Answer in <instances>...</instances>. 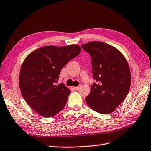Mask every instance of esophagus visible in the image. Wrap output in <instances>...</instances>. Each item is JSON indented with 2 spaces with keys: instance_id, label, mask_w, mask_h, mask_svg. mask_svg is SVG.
<instances>
[{
  "instance_id": "obj_1",
  "label": "esophagus",
  "mask_w": 151,
  "mask_h": 151,
  "mask_svg": "<svg viewBox=\"0 0 151 151\" xmlns=\"http://www.w3.org/2000/svg\"><path fill=\"white\" fill-rule=\"evenodd\" d=\"M80 88H81V86H76V87H73V88L74 89H75V90H79L80 89Z\"/></svg>"
}]
</instances>
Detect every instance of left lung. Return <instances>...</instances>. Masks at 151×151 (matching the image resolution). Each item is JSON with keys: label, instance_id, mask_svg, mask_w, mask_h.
<instances>
[{"label": "left lung", "instance_id": "obj_1", "mask_svg": "<svg viewBox=\"0 0 151 151\" xmlns=\"http://www.w3.org/2000/svg\"><path fill=\"white\" fill-rule=\"evenodd\" d=\"M91 58L93 78L86 101L97 113L109 114L115 111L129 92L131 73L128 61L119 50L109 44L93 41L82 44Z\"/></svg>", "mask_w": 151, "mask_h": 151}]
</instances>
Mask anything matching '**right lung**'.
Wrapping results in <instances>:
<instances>
[{
	"label": "right lung",
	"mask_w": 151,
	"mask_h": 151,
	"mask_svg": "<svg viewBox=\"0 0 151 151\" xmlns=\"http://www.w3.org/2000/svg\"><path fill=\"white\" fill-rule=\"evenodd\" d=\"M77 44L45 46L25 58L19 73V88L29 106L44 117L55 116L65 106L70 90L55 85L62 68L81 52Z\"/></svg>",
	"instance_id": "right-lung-1"
}]
</instances>
